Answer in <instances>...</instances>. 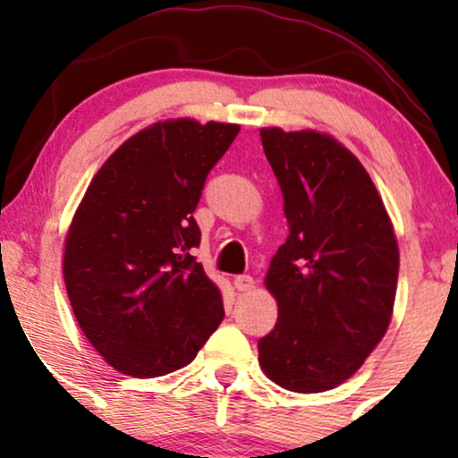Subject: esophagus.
Masks as SVG:
<instances>
[{"label": "esophagus", "instance_id": "34e87169", "mask_svg": "<svg viewBox=\"0 0 458 458\" xmlns=\"http://www.w3.org/2000/svg\"><path fill=\"white\" fill-rule=\"evenodd\" d=\"M254 277L251 276H236L234 277V288L239 293H250L251 288H254Z\"/></svg>", "mask_w": 458, "mask_h": 458}]
</instances>
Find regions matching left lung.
I'll return each instance as SVG.
<instances>
[{
	"label": "left lung",
	"instance_id": "left-lung-1",
	"mask_svg": "<svg viewBox=\"0 0 458 458\" xmlns=\"http://www.w3.org/2000/svg\"><path fill=\"white\" fill-rule=\"evenodd\" d=\"M280 182L288 239L265 286L277 323L259 340L262 372L317 394L355 375L390 327L398 243L381 193L360 159L327 133L260 129Z\"/></svg>",
	"mask_w": 458,
	"mask_h": 458
}]
</instances>
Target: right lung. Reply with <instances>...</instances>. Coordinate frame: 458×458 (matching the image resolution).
Wrapping results in <instances>:
<instances>
[{
	"label": "right lung",
	"instance_id": "1",
	"mask_svg": "<svg viewBox=\"0 0 458 458\" xmlns=\"http://www.w3.org/2000/svg\"><path fill=\"white\" fill-rule=\"evenodd\" d=\"M239 124L159 120L120 144L83 193L62 273L83 335L109 366L152 379L191 364L224 320L222 291L189 254L204 181Z\"/></svg>",
	"mask_w": 458,
	"mask_h": 458
}]
</instances>
